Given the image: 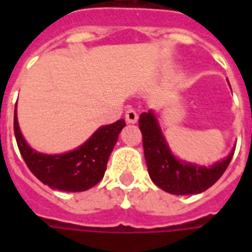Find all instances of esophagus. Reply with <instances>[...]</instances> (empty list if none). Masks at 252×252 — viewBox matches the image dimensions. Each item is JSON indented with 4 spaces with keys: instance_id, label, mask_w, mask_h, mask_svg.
<instances>
[{
    "instance_id": "34e87169",
    "label": "esophagus",
    "mask_w": 252,
    "mask_h": 252,
    "mask_svg": "<svg viewBox=\"0 0 252 252\" xmlns=\"http://www.w3.org/2000/svg\"><path fill=\"white\" fill-rule=\"evenodd\" d=\"M126 123H131V124H135L137 120H139V115H137L136 110L128 109L126 112Z\"/></svg>"
}]
</instances>
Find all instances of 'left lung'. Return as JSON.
<instances>
[{
  "label": "left lung",
  "instance_id": "left-lung-1",
  "mask_svg": "<svg viewBox=\"0 0 252 252\" xmlns=\"http://www.w3.org/2000/svg\"><path fill=\"white\" fill-rule=\"evenodd\" d=\"M139 128L143 135L144 158L150 178L155 185L171 194H197L209 189L224 174L235 151L232 150L227 158L211 167L197 166L180 160L171 154L153 110L140 115Z\"/></svg>",
  "mask_w": 252,
  "mask_h": 252
}]
</instances>
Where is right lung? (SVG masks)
Wrapping results in <instances>:
<instances>
[{
	"instance_id": "1",
	"label": "right lung",
	"mask_w": 252,
	"mask_h": 252,
	"mask_svg": "<svg viewBox=\"0 0 252 252\" xmlns=\"http://www.w3.org/2000/svg\"><path fill=\"white\" fill-rule=\"evenodd\" d=\"M13 126L20 154L37 180L51 189L85 191L102 180L109 155L126 121L117 120L101 126L82 146L61 155H47L32 150L21 135L16 110Z\"/></svg>"
}]
</instances>
